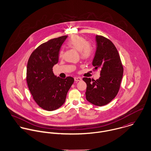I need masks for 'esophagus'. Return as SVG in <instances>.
<instances>
[{"label":"esophagus","instance_id":"34e87169","mask_svg":"<svg viewBox=\"0 0 151 151\" xmlns=\"http://www.w3.org/2000/svg\"><path fill=\"white\" fill-rule=\"evenodd\" d=\"M81 77H75L74 78V80L75 81H81Z\"/></svg>","mask_w":151,"mask_h":151}]
</instances>
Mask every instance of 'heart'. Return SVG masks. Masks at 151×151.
<instances>
[{
  "instance_id": "b5f03b06",
  "label": "heart",
  "mask_w": 151,
  "mask_h": 151,
  "mask_svg": "<svg viewBox=\"0 0 151 151\" xmlns=\"http://www.w3.org/2000/svg\"><path fill=\"white\" fill-rule=\"evenodd\" d=\"M67 45L69 47L79 51L81 58L84 60L89 59L93 54V49L92 45L88 42L86 38L81 36H72L67 42ZM63 55V50L62 49L59 52V56L62 57Z\"/></svg>"
}]
</instances>
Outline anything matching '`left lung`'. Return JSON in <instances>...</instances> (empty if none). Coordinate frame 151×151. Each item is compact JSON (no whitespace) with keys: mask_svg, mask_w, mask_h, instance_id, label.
I'll return each mask as SVG.
<instances>
[{"mask_svg":"<svg viewBox=\"0 0 151 151\" xmlns=\"http://www.w3.org/2000/svg\"><path fill=\"white\" fill-rule=\"evenodd\" d=\"M96 50L92 62L93 70L99 69L101 76L95 80L84 77L86 100L102 106L117 95L123 74V67L119 52L113 42L102 35L96 36Z\"/></svg>","mask_w":151,"mask_h":151,"instance_id":"left-lung-1","label":"left lung"}]
</instances>
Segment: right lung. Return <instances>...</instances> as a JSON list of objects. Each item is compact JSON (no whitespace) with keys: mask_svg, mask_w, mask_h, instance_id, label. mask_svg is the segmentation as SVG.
Segmentation results:
<instances>
[{"mask_svg":"<svg viewBox=\"0 0 151 151\" xmlns=\"http://www.w3.org/2000/svg\"><path fill=\"white\" fill-rule=\"evenodd\" d=\"M67 36L52 39L40 45L30 55L27 67V83L38 105L47 111L55 110L65 103L74 80L56 77L53 65L58 63L60 47Z\"/></svg>","mask_w":151,"mask_h":151,"instance_id":"right-lung-1","label":"right lung"}]
</instances>
